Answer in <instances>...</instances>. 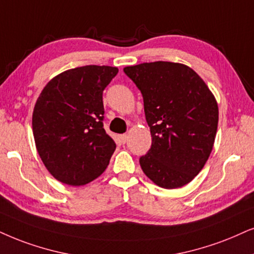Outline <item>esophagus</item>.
I'll return each mask as SVG.
<instances>
[{
    "mask_svg": "<svg viewBox=\"0 0 254 254\" xmlns=\"http://www.w3.org/2000/svg\"><path fill=\"white\" fill-rule=\"evenodd\" d=\"M120 139H121V142L124 144V143L127 142V139H129V136H127V134H121Z\"/></svg>",
    "mask_w": 254,
    "mask_h": 254,
    "instance_id": "1",
    "label": "esophagus"
}]
</instances>
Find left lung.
Returning <instances> with one entry per match:
<instances>
[{"label":"left lung","mask_w":254,"mask_h":254,"mask_svg":"<svg viewBox=\"0 0 254 254\" xmlns=\"http://www.w3.org/2000/svg\"><path fill=\"white\" fill-rule=\"evenodd\" d=\"M140 90L152 144L139 164L146 177L164 189L190 183L207 162L218 127V104L190 66L151 62L125 66Z\"/></svg>","instance_id":"8db88e82"}]
</instances>
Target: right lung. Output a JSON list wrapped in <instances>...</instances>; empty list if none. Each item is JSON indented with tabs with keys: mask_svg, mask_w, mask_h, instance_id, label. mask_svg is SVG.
<instances>
[{
	"mask_svg": "<svg viewBox=\"0 0 254 254\" xmlns=\"http://www.w3.org/2000/svg\"><path fill=\"white\" fill-rule=\"evenodd\" d=\"M116 66L85 65L54 77L38 96L33 133L38 155L61 183L81 186L108 168L116 143L103 127V91Z\"/></svg>",
	"mask_w": 254,
	"mask_h": 254,
	"instance_id": "add662e5",
	"label": "right lung"
}]
</instances>
